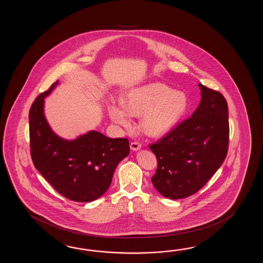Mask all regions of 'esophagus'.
<instances>
[{
  "instance_id": "obj_1",
  "label": "esophagus",
  "mask_w": 263,
  "mask_h": 263,
  "mask_svg": "<svg viewBox=\"0 0 263 263\" xmlns=\"http://www.w3.org/2000/svg\"><path fill=\"white\" fill-rule=\"evenodd\" d=\"M129 146H130V149L133 151H139L140 148H141V145H140L139 143H137V142L130 143Z\"/></svg>"
}]
</instances>
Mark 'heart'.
Returning <instances> with one entry per match:
<instances>
[{
    "label": "heart",
    "mask_w": 263,
    "mask_h": 263,
    "mask_svg": "<svg viewBox=\"0 0 263 263\" xmlns=\"http://www.w3.org/2000/svg\"><path fill=\"white\" fill-rule=\"evenodd\" d=\"M189 100L184 92L160 83L145 84L129 90L122 103H112L109 116L112 122L129 129L132 117H141L140 126L145 134L159 137L168 134L184 118Z\"/></svg>",
    "instance_id": "heart-1"
}]
</instances>
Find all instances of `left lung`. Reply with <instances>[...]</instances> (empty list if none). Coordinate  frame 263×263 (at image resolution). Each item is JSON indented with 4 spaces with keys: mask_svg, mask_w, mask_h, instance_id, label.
Returning <instances> with one entry per match:
<instances>
[{
    "mask_svg": "<svg viewBox=\"0 0 263 263\" xmlns=\"http://www.w3.org/2000/svg\"><path fill=\"white\" fill-rule=\"evenodd\" d=\"M198 86L201 101L191 118L149 146L158 161L152 184L170 199L185 198L200 190L228 153L227 101L217 91Z\"/></svg>",
    "mask_w": 263,
    "mask_h": 263,
    "instance_id": "left-lung-1",
    "label": "left lung"
}]
</instances>
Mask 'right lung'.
<instances>
[{
    "label": "right lung",
    "instance_id": "right-lung-1",
    "mask_svg": "<svg viewBox=\"0 0 263 263\" xmlns=\"http://www.w3.org/2000/svg\"><path fill=\"white\" fill-rule=\"evenodd\" d=\"M59 82L36 98L29 112L31 155L44 179L60 195L77 202L94 201L110 187L118 163L129 155V141L89 130L75 139L62 138L45 117V98Z\"/></svg>",
    "mask_w": 263,
    "mask_h": 263
}]
</instances>
